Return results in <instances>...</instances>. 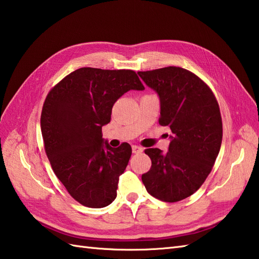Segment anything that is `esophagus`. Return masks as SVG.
Masks as SVG:
<instances>
[{
  "label": "esophagus",
  "instance_id": "obj_1",
  "mask_svg": "<svg viewBox=\"0 0 259 259\" xmlns=\"http://www.w3.org/2000/svg\"><path fill=\"white\" fill-rule=\"evenodd\" d=\"M132 150H133V153H141V152H143V149H142V147H140V146H137V145H133L132 146Z\"/></svg>",
  "mask_w": 259,
  "mask_h": 259
}]
</instances>
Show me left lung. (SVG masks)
I'll return each instance as SVG.
<instances>
[{"label": "left lung", "mask_w": 259, "mask_h": 259, "mask_svg": "<svg viewBox=\"0 0 259 259\" xmlns=\"http://www.w3.org/2000/svg\"><path fill=\"white\" fill-rule=\"evenodd\" d=\"M137 73L160 98V125L171 130L166 153L145 150L152 166L142 181L154 198L180 201L202 186L219 154L223 122L218 102L201 79L183 68Z\"/></svg>", "instance_id": "1"}]
</instances>
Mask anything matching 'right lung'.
<instances>
[{"instance_id":"1","label":"right lung","mask_w":259,"mask_h":259,"mask_svg":"<svg viewBox=\"0 0 259 259\" xmlns=\"http://www.w3.org/2000/svg\"><path fill=\"white\" fill-rule=\"evenodd\" d=\"M133 70L80 68L49 92L41 113L45 150L57 178L70 196L89 208H104L117 196L119 176L132 147L117 149L103 139L116 100L128 91H143Z\"/></svg>"}]
</instances>
